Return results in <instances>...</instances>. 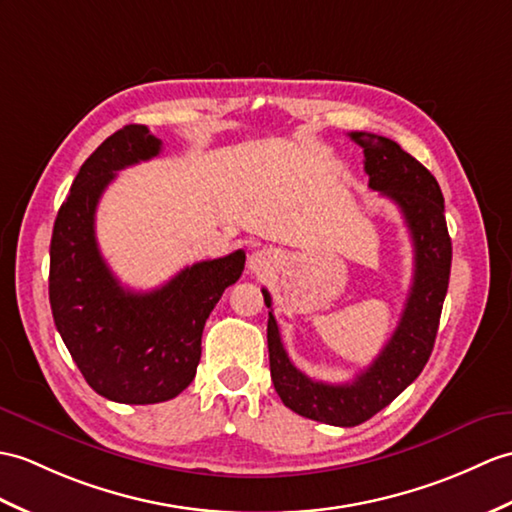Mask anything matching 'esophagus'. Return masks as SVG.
Here are the masks:
<instances>
[{"instance_id": "esophagus-1", "label": "esophagus", "mask_w": 512, "mask_h": 512, "mask_svg": "<svg viewBox=\"0 0 512 512\" xmlns=\"http://www.w3.org/2000/svg\"><path fill=\"white\" fill-rule=\"evenodd\" d=\"M277 264V255L268 251V248H261V251H255L251 255V259H248V268H251L253 272H257V275H264V272L272 270Z\"/></svg>"}]
</instances>
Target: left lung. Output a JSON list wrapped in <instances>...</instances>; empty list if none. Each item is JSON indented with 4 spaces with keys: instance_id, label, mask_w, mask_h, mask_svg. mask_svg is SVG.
<instances>
[{
    "instance_id": "8db88e82",
    "label": "left lung",
    "mask_w": 512,
    "mask_h": 512,
    "mask_svg": "<svg viewBox=\"0 0 512 512\" xmlns=\"http://www.w3.org/2000/svg\"><path fill=\"white\" fill-rule=\"evenodd\" d=\"M349 137L364 150L368 187L395 202L412 235L414 277L395 334L353 382L325 384L314 382L292 364L277 320L268 312L270 377L277 395L301 417L340 427L368 421L421 375L434 349L451 270L445 200L430 170L388 137L373 133H349ZM261 294L272 310L268 290Z\"/></svg>"
}]
</instances>
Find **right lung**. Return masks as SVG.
Masks as SVG:
<instances>
[{
    "instance_id": "1",
    "label": "right lung",
    "mask_w": 512,
    "mask_h": 512,
    "mask_svg": "<svg viewBox=\"0 0 512 512\" xmlns=\"http://www.w3.org/2000/svg\"><path fill=\"white\" fill-rule=\"evenodd\" d=\"M161 152L148 126L130 124L82 163L58 209L50 244V305L58 334L98 395L146 406L174 399L196 375L200 340L246 253L187 266L150 292L115 279L95 240V209L115 174Z\"/></svg>"
}]
</instances>
